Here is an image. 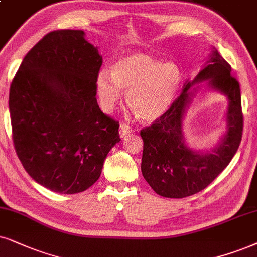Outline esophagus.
I'll return each mask as SVG.
<instances>
[{
	"mask_svg": "<svg viewBox=\"0 0 257 257\" xmlns=\"http://www.w3.org/2000/svg\"><path fill=\"white\" fill-rule=\"evenodd\" d=\"M131 133H132L131 125L125 124V123L123 122L119 124V135H121V138H125V136H128Z\"/></svg>",
	"mask_w": 257,
	"mask_h": 257,
	"instance_id": "obj_1",
	"label": "esophagus"
}]
</instances>
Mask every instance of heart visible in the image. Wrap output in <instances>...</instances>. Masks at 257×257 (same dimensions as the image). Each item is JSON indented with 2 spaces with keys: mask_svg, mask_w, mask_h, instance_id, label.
<instances>
[{
  "mask_svg": "<svg viewBox=\"0 0 257 257\" xmlns=\"http://www.w3.org/2000/svg\"><path fill=\"white\" fill-rule=\"evenodd\" d=\"M181 85V72L175 64L145 53H131L116 61L111 74L100 71L96 90L100 105L110 111L126 93V103L136 117L154 121L174 102Z\"/></svg>",
  "mask_w": 257,
  "mask_h": 257,
  "instance_id": "obj_1",
  "label": "heart"
}]
</instances>
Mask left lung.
<instances>
[{"label": "left lung", "instance_id": "1", "mask_svg": "<svg viewBox=\"0 0 257 257\" xmlns=\"http://www.w3.org/2000/svg\"><path fill=\"white\" fill-rule=\"evenodd\" d=\"M230 72V64L213 50L206 66L192 82L185 84L183 92L170 109L140 133L144 140L142 175L159 196L185 198L200 192L218 177L236 154L242 140L243 112L239 84ZM203 80H209L211 87L229 99L228 132L219 147L206 155L188 149L182 135V117L192 96L188 90Z\"/></svg>", "mask_w": 257, "mask_h": 257}]
</instances>
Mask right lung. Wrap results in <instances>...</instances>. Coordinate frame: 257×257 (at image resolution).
<instances>
[{"mask_svg": "<svg viewBox=\"0 0 257 257\" xmlns=\"http://www.w3.org/2000/svg\"><path fill=\"white\" fill-rule=\"evenodd\" d=\"M97 47L83 31L59 29L26 54L9 90L14 148L25 170L53 192H83L98 180L121 141L119 123L102 112Z\"/></svg>", "mask_w": 257, "mask_h": 257, "instance_id": "1", "label": "right lung"}]
</instances>
